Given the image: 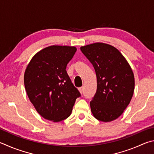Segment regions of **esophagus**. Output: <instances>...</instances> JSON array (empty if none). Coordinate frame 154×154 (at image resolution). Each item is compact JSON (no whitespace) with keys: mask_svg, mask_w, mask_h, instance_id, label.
<instances>
[{"mask_svg":"<svg viewBox=\"0 0 154 154\" xmlns=\"http://www.w3.org/2000/svg\"><path fill=\"white\" fill-rule=\"evenodd\" d=\"M79 90L80 93H81V94L83 93V87H80V88H79Z\"/></svg>","mask_w":154,"mask_h":154,"instance_id":"esophagus-1","label":"esophagus"}]
</instances>
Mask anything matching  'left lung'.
Returning a JSON list of instances; mask_svg holds the SVG:
<instances>
[{"mask_svg": "<svg viewBox=\"0 0 154 154\" xmlns=\"http://www.w3.org/2000/svg\"><path fill=\"white\" fill-rule=\"evenodd\" d=\"M93 66L97 87L90 102L96 119L110 122L122 115L133 95L134 74L122 53L112 45L102 42L80 47Z\"/></svg>", "mask_w": 154, "mask_h": 154, "instance_id": "8db88e82", "label": "left lung"}]
</instances>
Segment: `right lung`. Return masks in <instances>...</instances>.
<instances>
[{
	"instance_id": "1",
	"label": "right lung",
	"mask_w": 154,
	"mask_h": 154,
	"mask_svg": "<svg viewBox=\"0 0 154 154\" xmlns=\"http://www.w3.org/2000/svg\"><path fill=\"white\" fill-rule=\"evenodd\" d=\"M76 51L75 47L53 45L35 55L26 67L24 85L38 113L45 119L60 122L68 118L80 97L66 72Z\"/></svg>"
}]
</instances>
